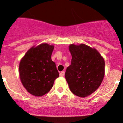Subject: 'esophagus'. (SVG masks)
<instances>
[{
  "label": "esophagus",
  "instance_id": "esophagus-1",
  "mask_svg": "<svg viewBox=\"0 0 123 123\" xmlns=\"http://www.w3.org/2000/svg\"><path fill=\"white\" fill-rule=\"evenodd\" d=\"M65 72L64 71H62V72L60 73V76H62V77H63L64 76H65Z\"/></svg>",
  "mask_w": 123,
  "mask_h": 123
}]
</instances>
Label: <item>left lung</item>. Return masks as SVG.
Here are the masks:
<instances>
[{
	"label": "left lung",
	"mask_w": 123,
	"mask_h": 123,
	"mask_svg": "<svg viewBox=\"0 0 123 123\" xmlns=\"http://www.w3.org/2000/svg\"><path fill=\"white\" fill-rule=\"evenodd\" d=\"M69 49L72 59L65 78L73 94L85 97L100 86L105 74V62L96 50L85 44H71Z\"/></svg>",
	"instance_id": "1"
}]
</instances>
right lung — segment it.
Segmentation results:
<instances>
[{"instance_id":"right-lung-1","label":"right lung","mask_w":123,"mask_h":123,"mask_svg":"<svg viewBox=\"0 0 123 123\" xmlns=\"http://www.w3.org/2000/svg\"><path fill=\"white\" fill-rule=\"evenodd\" d=\"M54 45L42 44L26 53L19 66L21 81L28 92L35 96L48 93L59 77L56 65L51 59Z\"/></svg>"}]
</instances>
